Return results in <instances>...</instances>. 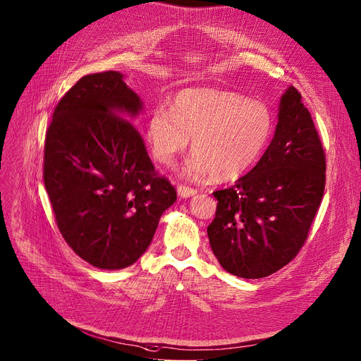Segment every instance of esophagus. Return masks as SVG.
Segmentation results:
<instances>
[{
	"instance_id": "obj_1",
	"label": "esophagus",
	"mask_w": 361,
	"mask_h": 361,
	"mask_svg": "<svg viewBox=\"0 0 361 361\" xmlns=\"http://www.w3.org/2000/svg\"><path fill=\"white\" fill-rule=\"evenodd\" d=\"M177 191H178V196L183 197V199L191 197V196H195V195L197 193L196 188L188 187V185H185V184H180V185L177 187Z\"/></svg>"
}]
</instances>
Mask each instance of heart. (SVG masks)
<instances>
[{
	"label": "heart",
	"mask_w": 361,
	"mask_h": 361,
	"mask_svg": "<svg viewBox=\"0 0 361 361\" xmlns=\"http://www.w3.org/2000/svg\"><path fill=\"white\" fill-rule=\"evenodd\" d=\"M273 129V114L266 104L229 91L193 88L176 95L171 111L162 107L152 111L147 139L152 157L165 166L185 152L191 139L195 154L184 176L229 181L258 159Z\"/></svg>",
	"instance_id": "heart-1"
}]
</instances>
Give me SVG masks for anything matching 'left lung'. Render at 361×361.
<instances>
[{
	"label": "left lung",
	"mask_w": 361,
	"mask_h": 361,
	"mask_svg": "<svg viewBox=\"0 0 361 361\" xmlns=\"http://www.w3.org/2000/svg\"><path fill=\"white\" fill-rule=\"evenodd\" d=\"M325 170L314 120L290 87L267 151L232 187L213 191L218 206L207 235L221 266L236 277L261 279L289 264L321 206Z\"/></svg>",
	"instance_id": "1"
}]
</instances>
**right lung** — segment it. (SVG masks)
I'll list each match as a JSON object with an SVG mask.
<instances>
[{
  "instance_id": "add662e5",
  "label": "right lung",
  "mask_w": 361,
  "mask_h": 361,
  "mask_svg": "<svg viewBox=\"0 0 361 361\" xmlns=\"http://www.w3.org/2000/svg\"><path fill=\"white\" fill-rule=\"evenodd\" d=\"M140 107L120 72H97L66 91L46 132L43 181L58 229L99 269L132 266L177 200L129 120Z\"/></svg>"
}]
</instances>
